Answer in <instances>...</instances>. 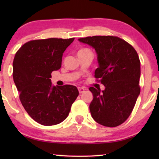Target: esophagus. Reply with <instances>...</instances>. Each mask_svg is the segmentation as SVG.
I'll use <instances>...</instances> for the list:
<instances>
[{
    "label": "esophagus",
    "instance_id": "1",
    "mask_svg": "<svg viewBox=\"0 0 159 159\" xmlns=\"http://www.w3.org/2000/svg\"><path fill=\"white\" fill-rule=\"evenodd\" d=\"M78 90H79L80 93H84V91L85 90V89H84V88H80V87H79V88H78Z\"/></svg>",
    "mask_w": 159,
    "mask_h": 159
}]
</instances>
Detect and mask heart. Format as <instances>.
<instances>
[{"mask_svg":"<svg viewBox=\"0 0 159 159\" xmlns=\"http://www.w3.org/2000/svg\"><path fill=\"white\" fill-rule=\"evenodd\" d=\"M89 51V50H88V49H87V48H82V49L80 50V51H78V53H82V52H84V51Z\"/></svg>","mask_w":159,"mask_h":159,"instance_id":"heart-1","label":"heart"}]
</instances>
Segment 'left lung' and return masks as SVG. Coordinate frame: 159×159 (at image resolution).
<instances>
[{
	"mask_svg": "<svg viewBox=\"0 0 159 159\" xmlns=\"http://www.w3.org/2000/svg\"><path fill=\"white\" fill-rule=\"evenodd\" d=\"M92 46L98 56L95 77L105 86L90 87L93 95L90 111L93 119L105 127H114L127 120L140 93V61L135 50L115 36H93L78 39Z\"/></svg>",
	"mask_w": 159,
	"mask_h": 159,
	"instance_id": "1",
	"label": "left lung"
}]
</instances>
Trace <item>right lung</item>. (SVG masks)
<instances>
[{"mask_svg": "<svg viewBox=\"0 0 159 159\" xmlns=\"http://www.w3.org/2000/svg\"><path fill=\"white\" fill-rule=\"evenodd\" d=\"M75 38L31 40L16 53L13 78L28 114L45 126L58 125L68 116L79 95L75 86L51 83V73L61 66L62 56Z\"/></svg>", "mask_w": 159, "mask_h": 159, "instance_id": "obj_1", "label": "right lung"}]
</instances>
